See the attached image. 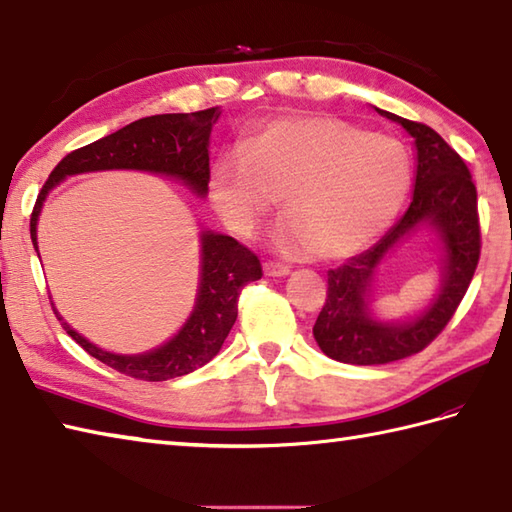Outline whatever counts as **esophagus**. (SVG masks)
<instances>
[{
  "instance_id": "34e87169",
  "label": "esophagus",
  "mask_w": 512,
  "mask_h": 512,
  "mask_svg": "<svg viewBox=\"0 0 512 512\" xmlns=\"http://www.w3.org/2000/svg\"><path fill=\"white\" fill-rule=\"evenodd\" d=\"M264 275L266 277H286L290 275L288 266H279V264H273V262H266L264 264Z\"/></svg>"
}]
</instances>
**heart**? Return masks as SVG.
I'll return each mask as SVG.
<instances>
[{"instance_id":"1","label":"heart","mask_w":512,"mask_h":512,"mask_svg":"<svg viewBox=\"0 0 512 512\" xmlns=\"http://www.w3.org/2000/svg\"><path fill=\"white\" fill-rule=\"evenodd\" d=\"M411 169L396 138L328 114L281 116L209 169L211 204L250 237L281 198L270 244L281 255L341 259L385 233L407 200Z\"/></svg>"}]
</instances>
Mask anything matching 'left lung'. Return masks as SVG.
Wrapping results in <instances>:
<instances>
[{"label": "left lung", "mask_w": 512, "mask_h": 512, "mask_svg": "<svg viewBox=\"0 0 512 512\" xmlns=\"http://www.w3.org/2000/svg\"><path fill=\"white\" fill-rule=\"evenodd\" d=\"M374 110L411 136L416 176L407 213L372 248L328 273V299L312 334L325 356L350 365H385L424 350L460 306L480 259L477 191L464 160L431 127ZM418 232L430 233L439 255V288L416 313L378 318L373 303L379 268Z\"/></svg>", "instance_id": "left-lung-1"}]
</instances>
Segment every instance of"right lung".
I'll use <instances>...</instances> for the list:
<instances>
[{
	"mask_svg": "<svg viewBox=\"0 0 512 512\" xmlns=\"http://www.w3.org/2000/svg\"><path fill=\"white\" fill-rule=\"evenodd\" d=\"M220 114V107H211V110L191 114L147 116L65 156L43 184L30 217V239L37 255V224L43 202L57 184L81 173L145 171L176 180L195 198L204 200L209 193L211 132ZM257 279H262V266L248 248L235 242L233 237L202 228L200 275L193 310L180 330L154 350L140 354L107 352L76 332L54 308V303L52 308L65 332L90 356L125 376L158 383V380L189 374L220 352L237 319L239 292Z\"/></svg>",
	"mask_w": 512,
	"mask_h": 512,
	"instance_id": "right-lung-1",
	"label": "right lung"
}]
</instances>
